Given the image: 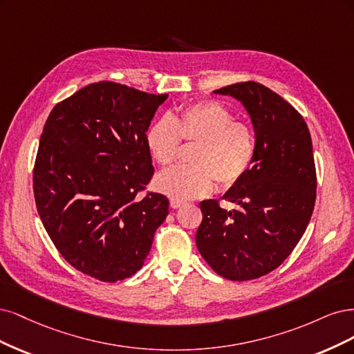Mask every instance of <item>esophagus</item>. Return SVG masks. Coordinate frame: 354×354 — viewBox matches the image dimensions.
Wrapping results in <instances>:
<instances>
[{"mask_svg":"<svg viewBox=\"0 0 354 354\" xmlns=\"http://www.w3.org/2000/svg\"><path fill=\"white\" fill-rule=\"evenodd\" d=\"M180 206H184V203L179 201V200H175V198L170 200V207H172V209H179Z\"/></svg>","mask_w":354,"mask_h":354,"instance_id":"obj_1","label":"esophagus"}]
</instances>
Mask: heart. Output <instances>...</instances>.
I'll use <instances>...</instances> for the list:
<instances>
[{
	"mask_svg": "<svg viewBox=\"0 0 354 354\" xmlns=\"http://www.w3.org/2000/svg\"><path fill=\"white\" fill-rule=\"evenodd\" d=\"M180 140L198 142L189 166H178L160 174L156 188L179 201L200 198L214 188L232 187L252 167L256 156V136L250 124L235 120V115L218 101H201L182 110L178 116H163L145 132V144L153 160L170 166L179 154Z\"/></svg>",
	"mask_w": 354,
	"mask_h": 354,
	"instance_id": "1",
	"label": "heart"
}]
</instances>
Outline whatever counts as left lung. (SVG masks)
<instances>
[{"label":"left lung","mask_w":354,"mask_h":354,"mask_svg":"<svg viewBox=\"0 0 354 354\" xmlns=\"http://www.w3.org/2000/svg\"><path fill=\"white\" fill-rule=\"evenodd\" d=\"M214 94L241 101L256 133L248 172L222 198L200 203L196 243L221 277L250 281L277 269L299 244L316 200V169L309 128L288 101L257 82H239Z\"/></svg>","instance_id":"left-lung-1"}]
</instances>
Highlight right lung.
<instances>
[{
  "label": "right lung",
  "instance_id": "obj_1",
  "mask_svg": "<svg viewBox=\"0 0 354 354\" xmlns=\"http://www.w3.org/2000/svg\"><path fill=\"white\" fill-rule=\"evenodd\" d=\"M166 98L95 82L55 104L44 124L37 209L59 253L91 278L135 275L169 213L162 194L136 197L154 174L145 132Z\"/></svg>",
  "mask_w": 354,
  "mask_h": 354
}]
</instances>
